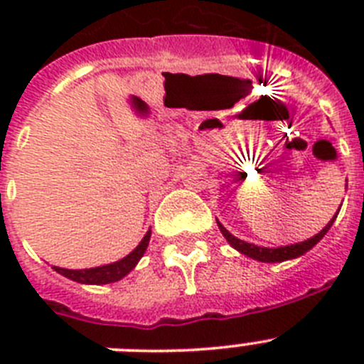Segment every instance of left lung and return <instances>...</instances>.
<instances>
[{"mask_svg":"<svg viewBox=\"0 0 364 364\" xmlns=\"http://www.w3.org/2000/svg\"><path fill=\"white\" fill-rule=\"evenodd\" d=\"M339 210H341V208H339ZM337 213H339V211H337ZM337 213H336V217H337ZM336 217L328 222L326 226H324L323 230L319 231V233L314 235L311 239L304 240V242L290 244V246H281V247H260V246H255V244L244 242V240L233 237V235H231L230 231L226 230V228L222 226L218 220H217V224H218V228H220L222 235L226 237L228 242H230L231 246L237 250V252L244 253V255H247V257H252V259H255V260H260V262H282V260H288V259H297V257L304 255L308 250H311V247H314L315 244L319 242L324 235H326V231L332 228Z\"/></svg>","mask_w":364,"mask_h":364,"instance_id":"8db88e82","label":"left lung"}]
</instances>
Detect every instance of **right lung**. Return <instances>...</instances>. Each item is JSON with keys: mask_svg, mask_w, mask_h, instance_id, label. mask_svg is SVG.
Wrapping results in <instances>:
<instances>
[{"mask_svg": "<svg viewBox=\"0 0 364 364\" xmlns=\"http://www.w3.org/2000/svg\"><path fill=\"white\" fill-rule=\"evenodd\" d=\"M151 239V231H147L144 235V239L140 240L133 252L129 253L124 259L112 262V264L98 266V268H89V269H65V268H58V266H53L54 272H58L63 277L70 279V281L82 282V284H109V282H117L120 281L122 277H125L134 266L138 264V260L142 259V255L146 253L147 244H149Z\"/></svg>", "mask_w": 364, "mask_h": 364, "instance_id": "add662e5", "label": "right lung"}]
</instances>
